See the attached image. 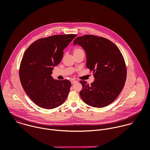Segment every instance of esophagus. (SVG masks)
Returning <instances> with one entry per match:
<instances>
[{
  "instance_id": "34e87169",
  "label": "esophagus",
  "mask_w": 150,
  "mask_h": 150,
  "mask_svg": "<svg viewBox=\"0 0 150 150\" xmlns=\"http://www.w3.org/2000/svg\"><path fill=\"white\" fill-rule=\"evenodd\" d=\"M77 82V81L76 80H72V81H71V83L73 84H75V83H76Z\"/></svg>"
}]
</instances>
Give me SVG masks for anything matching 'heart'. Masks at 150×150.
Returning <instances> with one entry per match:
<instances>
[{"label": "heart", "instance_id": "b5f03b06", "mask_svg": "<svg viewBox=\"0 0 150 150\" xmlns=\"http://www.w3.org/2000/svg\"><path fill=\"white\" fill-rule=\"evenodd\" d=\"M84 52V51H83V49L80 48V47H76L73 50V54L77 53V52Z\"/></svg>", "mask_w": 150, "mask_h": 150}]
</instances>
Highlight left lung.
Segmentation results:
<instances>
[{
  "label": "left lung",
  "instance_id": "8db88e82",
  "mask_svg": "<svg viewBox=\"0 0 150 150\" xmlns=\"http://www.w3.org/2000/svg\"><path fill=\"white\" fill-rule=\"evenodd\" d=\"M73 44L85 50L86 66L95 79L91 84L80 81L81 98L92 107L107 106L119 95L126 81L127 68L121 51L110 40L91 35L76 38Z\"/></svg>",
  "mask_w": 150,
  "mask_h": 150
}]
</instances>
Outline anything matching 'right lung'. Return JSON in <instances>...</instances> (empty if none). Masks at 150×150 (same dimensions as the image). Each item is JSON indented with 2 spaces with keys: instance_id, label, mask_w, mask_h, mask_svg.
Listing matches in <instances>:
<instances>
[{
  "instance_id": "obj_1",
  "label": "right lung",
  "mask_w": 150,
  "mask_h": 150,
  "mask_svg": "<svg viewBox=\"0 0 150 150\" xmlns=\"http://www.w3.org/2000/svg\"><path fill=\"white\" fill-rule=\"evenodd\" d=\"M77 35H54L39 39L25 51L20 67V79L26 95L38 106L52 109L62 105L71 83L54 80V67L62 59L64 50Z\"/></svg>"
}]
</instances>
